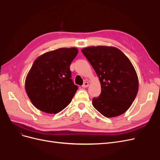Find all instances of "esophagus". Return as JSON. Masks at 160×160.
I'll return each mask as SVG.
<instances>
[{"instance_id": "esophagus-1", "label": "esophagus", "mask_w": 160, "mask_h": 160, "mask_svg": "<svg viewBox=\"0 0 160 160\" xmlns=\"http://www.w3.org/2000/svg\"><path fill=\"white\" fill-rule=\"evenodd\" d=\"M88 86H89V83H88V82H85V83H83V85H82V88H88Z\"/></svg>"}]
</instances>
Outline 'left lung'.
Instances as JSON below:
<instances>
[{"instance_id": "8db88e82", "label": "left lung", "mask_w": 160, "mask_h": 160, "mask_svg": "<svg viewBox=\"0 0 160 160\" xmlns=\"http://www.w3.org/2000/svg\"><path fill=\"white\" fill-rule=\"evenodd\" d=\"M81 51L101 83V94L93 99V107L108 118L124 113L139 88L137 72L128 57L118 48L109 46L89 47Z\"/></svg>"}]
</instances>
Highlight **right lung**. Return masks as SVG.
<instances>
[{"instance_id":"right-lung-1","label":"right lung","mask_w":160,"mask_h":160,"mask_svg":"<svg viewBox=\"0 0 160 160\" xmlns=\"http://www.w3.org/2000/svg\"><path fill=\"white\" fill-rule=\"evenodd\" d=\"M78 53L75 47L47 52L34 61L25 79V90L36 108L57 113L72 101L78 87L72 82L70 65Z\"/></svg>"}]
</instances>
